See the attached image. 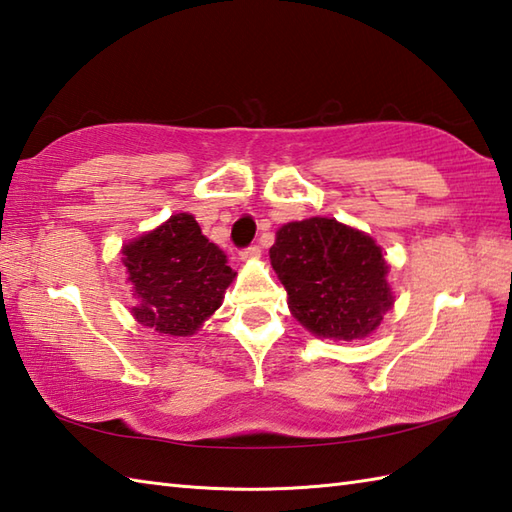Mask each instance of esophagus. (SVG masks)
Here are the masks:
<instances>
[{"instance_id":"1","label":"esophagus","mask_w":512,"mask_h":512,"mask_svg":"<svg viewBox=\"0 0 512 512\" xmlns=\"http://www.w3.org/2000/svg\"><path fill=\"white\" fill-rule=\"evenodd\" d=\"M259 255H262V248L255 244L244 248V250H239V259H242V262H253V259H259Z\"/></svg>"}]
</instances>
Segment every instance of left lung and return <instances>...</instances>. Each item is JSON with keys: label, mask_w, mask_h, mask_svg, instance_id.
Listing matches in <instances>:
<instances>
[{"label": "left lung", "mask_w": 512, "mask_h": 512, "mask_svg": "<svg viewBox=\"0 0 512 512\" xmlns=\"http://www.w3.org/2000/svg\"><path fill=\"white\" fill-rule=\"evenodd\" d=\"M270 264L288 292L292 317L323 339H365L394 306L383 250L330 217L281 226Z\"/></svg>", "instance_id": "1"}]
</instances>
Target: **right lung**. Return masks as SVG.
Segmentation results:
<instances>
[{
	"label": "right lung",
	"instance_id": "1",
	"mask_svg": "<svg viewBox=\"0 0 512 512\" xmlns=\"http://www.w3.org/2000/svg\"><path fill=\"white\" fill-rule=\"evenodd\" d=\"M127 279L138 299V323L167 336H191L222 306L235 273L226 255L209 242L189 213L123 246Z\"/></svg>",
	"mask_w": 512,
	"mask_h": 512
}]
</instances>
